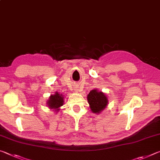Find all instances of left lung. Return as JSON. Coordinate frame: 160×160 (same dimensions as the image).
<instances>
[{
	"label": "left lung",
	"instance_id": "1",
	"mask_svg": "<svg viewBox=\"0 0 160 160\" xmlns=\"http://www.w3.org/2000/svg\"><path fill=\"white\" fill-rule=\"evenodd\" d=\"M90 107L94 113H101L108 104V99L106 94L102 92L93 90L90 92L87 97Z\"/></svg>",
	"mask_w": 160,
	"mask_h": 160
}]
</instances>
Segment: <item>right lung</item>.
<instances>
[{"label":"right lung","instance_id":"obj_1","mask_svg":"<svg viewBox=\"0 0 160 160\" xmlns=\"http://www.w3.org/2000/svg\"><path fill=\"white\" fill-rule=\"evenodd\" d=\"M63 99L64 97L63 94H59L57 92L54 94H51L47 102L48 108L55 111L56 112H58L60 109V107L63 105Z\"/></svg>","mask_w":160,"mask_h":160}]
</instances>
